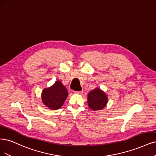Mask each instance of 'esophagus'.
Masks as SVG:
<instances>
[{"instance_id":"esophagus-1","label":"esophagus","mask_w":156,"mask_h":156,"mask_svg":"<svg viewBox=\"0 0 156 156\" xmlns=\"http://www.w3.org/2000/svg\"><path fill=\"white\" fill-rule=\"evenodd\" d=\"M75 93H76L77 94H82L83 93V91H78V92H75Z\"/></svg>"}]
</instances>
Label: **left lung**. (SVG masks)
<instances>
[{
  "label": "left lung",
  "instance_id": "left-lung-1",
  "mask_svg": "<svg viewBox=\"0 0 156 156\" xmlns=\"http://www.w3.org/2000/svg\"><path fill=\"white\" fill-rule=\"evenodd\" d=\"M108 98L106 95L99 88L91 91L88 95V104L93 110L103 109L106 106Z\"/></svg>",
  "mask_w": 156,
  "mask_h": 156
}]
</instances>
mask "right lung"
<instances>
[{
  "label": "right lung",
  "instance_id": "obj_1",
  "mask_svg": "<svg viewBox=\"0 0 156 156\" xmlns=\"http://www.w3.org/2000/svg\"><path fill=\"white\" fill-rule=\"evenodd\" d=\"M68 95L66 88L58 80L52 87L44 89L42 93V100L50 109L57 110L62 106Z\"/></svg>",
  "mask_w": 156,
  "mask_h": 156
}]
</instances>
